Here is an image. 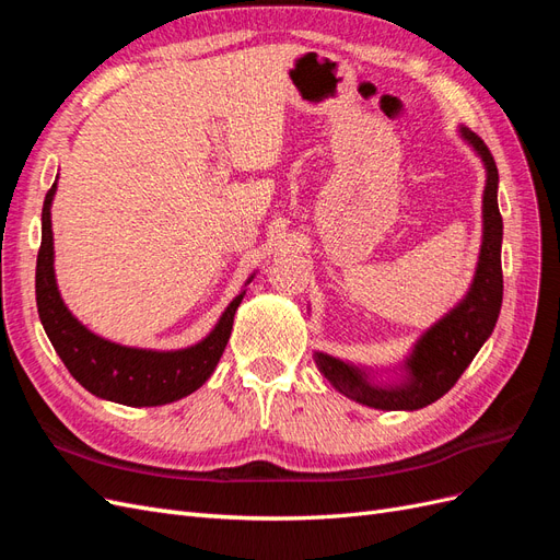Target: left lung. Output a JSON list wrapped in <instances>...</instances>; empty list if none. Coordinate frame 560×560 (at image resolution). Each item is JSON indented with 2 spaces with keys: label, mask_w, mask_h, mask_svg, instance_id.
<instances>
[{
  "label": "left lung",
  "mask_w": 560,
  "mask_h": 560,
  "mask_svg": "<svg viewBox=\"0 0 560 560\" xmlns=\"http://www.w3.org/2000/svg\"><path fill=\"white\" fill-rule=\"evenodd\" d=\"M457 135L481 159L486 171L481 249L467 294L442 319H436L430 329L418 336L409 354L395 364V369H387L393 371L395 378H381L378 371L383 369L352 364L322 350H315L313 354L319 374L338 393L352 401L371 406V409L416 411L444 397L495 329L502 306V217L498 208V167L479 135H474L465 126H457Z\"/></svg>",
  "instance_id": "8db88e82"
}]
</instances>
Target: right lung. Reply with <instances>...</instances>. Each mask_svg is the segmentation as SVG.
Segmentation results:
<instances>
[{"instance_id": "add662e5", "label": "right lung", "mask_w": 560, "mask_h": 560, "mask_svg": "<svg viewBox=\"0 0 560 560\" xmlns=\"http://www.w3.org/2000/svg\"><path fill=\"white\" fill-rule=\"evenodd\" d=\"M58 182L50 186L42 210V247L37 254V308L48 341L54 343L67 371L91 395L124 406H163L177 401L206 383L222 358L233 329V317L245 296L241 294L224 308L212 331L198 343L177 350L130 348L93 334L65 306L56 280L54 229L50 206Z\"/></svg>"}]
</instances>
